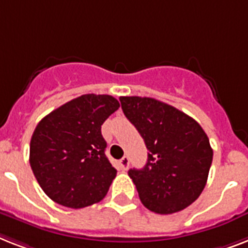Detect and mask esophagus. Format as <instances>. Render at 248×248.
I'll return each instance as SVG.
<instances>
[{"instance_id":"1","label":"esophagus","mask_w":248,"mask_h":248,"mask_svg":"<svg viewBox=\"0 0 248 248\" xmlns=\"http://www.w3.org/2000/svg\"><path fill=\"white\" fill-rule=\"evenodd\" d=\"M128 164H130V159H128V156H124V158L120 160V168L122 170H127Z\"/></svg>"}]
</instances>
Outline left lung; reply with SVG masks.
Here are the masks:
<instances>
[{
    "mask_svg": "<svg viewBox=\"0 0 248 248\" xmlns=\"http://www.w3.org/2000/svg\"><path fill=\"white\" fill-rule=\"evenodd\" d=\"M120 102L149 150L144 168L128 170L142 205L156 214L190 206L213 162L208 135L194 118L154 98L121 96Z\"/></svg>",
    "mask_w": 248,
    "mask_h": 248,
    "instance_id": "obj_1",
    "label": "left lung"
}]
</instances>
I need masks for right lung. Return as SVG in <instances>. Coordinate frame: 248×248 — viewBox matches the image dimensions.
Instances as JSON below:
<instances>
[{"label":"right lung","mask_w":248,"mask_h":248,"mask_svg":"<svg viewBox=\"0 0 248 248\" xmlns=\"http://www.w3.org/2000/svg\"><path fill=\"white\" fill-rule=\"evenodd\" d=\"M118 107L113 96L84 94L37 124L30 140V167L54 202L81 209L103 200L117 170L106 156L100 130Z\"/></svg>","instance_id":"1"}]
</instances>
